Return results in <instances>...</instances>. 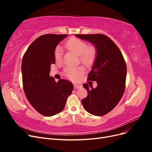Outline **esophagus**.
Here are the masks:
<instances>
[{"label": "esophagus", "mask_w": 152, "mask_h": 152, "mask_svg": "<svg viewBox=\"0 0 152 152\" xmlns=\"http://www.w3.org/2000/svg\"><path fill=\"white\" fill-rule=\"evenodd\" d=\"M82 87V86L81 84H74V88L75 89H79Z\"/></svg>", "instance_id": "1"}]
</instances>
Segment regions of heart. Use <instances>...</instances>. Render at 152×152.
<instances>
[{"mask_svg": "<svg viewBox=\"0 0 152 152\" xmlns=\"http://www.w3.org/2000/svg\"><path fill=\"white\" fill-rule=\"evenodd\" d=\"M65 47L72 50L79 56L80 61L84 65L89 66L94 61L96 56V49L94 45H88L85 40L77 37L69 39L65 43ZM54 59L56 62H60L62 59L61 48L58 46L54 51ZM83 68L80 66H68L64 70L65 75L70 79H76L83 73Z\"/></svg>", "mask_w": 152, "mask_h": 152, "instance_id": "heart-1", "label": "heart"}]
</instances>
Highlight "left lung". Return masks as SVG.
I'll return each instance as SVG.
<instances>
[{
  "instance_id": "8db88e82",
  "label": "left lung",
  "mask_w": 152,
  "mask_h": 152,
  "mask_svg": "<svg viewBox=\"0 0 152 152\" xmlns=\"http://www.w3.org/2000/svg\"><path fill=\"white\" fill-rule=\"evenodd\" d=\"M81 39L93 43L97 55L87 80L96 81V88L84 84L87 96L82 104L87 112L96 116L108 113L120 102L125 91L127 66L122 54L108 37L102 34H75ZM89 83V82H88Z\"/></svg>"
}]
</instances>
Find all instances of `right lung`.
<instances>
[{
    "label": "right lung",
    "mask_w": 152,
    "mask_h": 152,
    "mask_svg": "<svg viewBox=\"0 0 152 152\" xmlns=\"http://www.w3.org/2000/svg\"><path fill=\"white\" fill-rule=\"evenodd\" d=\"M67 35L45 34L32 42L22 59L23 87L34 108L45 117L61 112L65 108L73 84L65 79L56 82L50 77V67L55 63L54 50Z\"/></svg>",
    "instance_id": "obj_1"
}]
</instances>
